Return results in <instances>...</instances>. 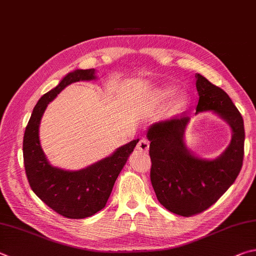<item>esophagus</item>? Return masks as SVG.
<instances>
[{"label":"esophagus","mask_w":256,"mask_h":256,"mask_svg":"<svg viewBox=\"0 0 256 256\" xmlns=\"http://www.w3.org/2000/svg\"><path fill=\"white\" fill-rule=\"evenodd\" d=\"M148 146H150V144H148V141L146 140V138H142V140L138 141L136 148L141 152H146L148 150Z\"/></svg>","instance_id":"1"}]
</instances>
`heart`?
I'll use <instances>...</instances> for the list:
<instances>
[{"label": "heart", "mask_w": 256, "mask_h": 256, "mask_svg": "<svg viewBox=\"0 0 256 256\" xmlns=\"http://www.w3.org/2000/svg\"><path fill=\"white\" fill-rule=\"evenodd\" d=\"M174 88H171V87H166V88H164V90H161V95L164 96V97H166V98H168V97H171L174 95Z\"/></svg>", "instance_id": "1"}]
</instances>
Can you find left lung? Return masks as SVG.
I'll list each match as a JSON object with an SVG mask.
<instances>
[{
    "mask_svg": "<svg viewBox=\"0 0 256 256\" xmlns=\"http://www.w3.org/2000/svg\"><path fill=\"white\" fill-rule=\"evenodd\" d=\"M199 94L196 113L212 110L230 125L228 148L215 160L194 156L184 142L189 118L184 114L152 125L150 141L151 182L159 202L169 212L190 217L205 212L220 199L238 178L244 159V122L230 96L196 74Z\"/></svg>",
    "mask_w": 256,
    "mask_h": 256,
    "instance_id": "left-lung-1",
    "label": "left lung"
}]
</instances>
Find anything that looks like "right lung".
<instances>
[{
  "label": "right lung",
  "instance_id": "right-lung-1",
  "mask_svg": "<svg viewBox=\"0 0 256 256\" xmlns=\"http://www.w3.org/2000/svg\"><path fill=\"white\" fill-rule=\"evenodd\" d=\"M94 69H78L39 100L23 136V162L34 192L49 208L72 220L92 216L104 208L114 184L138 140L118 148L112 156L80 171H64L51 166L39 141V124L46 108L69 84L95 78Z\"/></svg>",
  "mask_w": 256,
  "mask_h": 256
}]
</instances>
